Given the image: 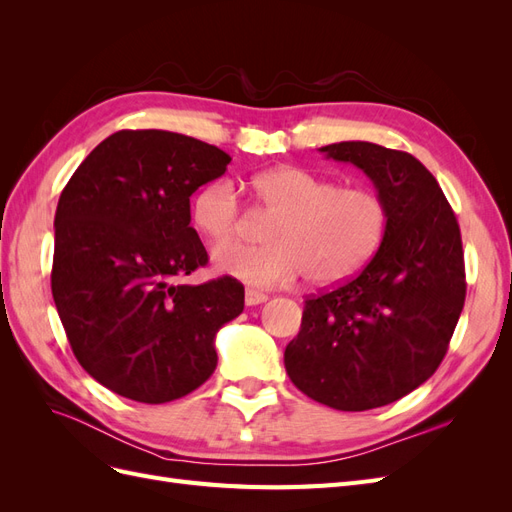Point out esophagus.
Instances as JSON below:
<instances>
[{"mask_svg":"<svg viewBox=\"0 0 512 512\" xmlns=\"http://www.w3.org/2000/svg\"><path fill=\"white\" fill-rule=\"evenodd\" d=\"M269 297L265 292H260V290H254V288H247L245 290V305H250V307H254V305H260V303H265Z\"/></svg>","mask_w":512,"mask_h":512,"instance_id":"1","label":"esophagus"}]
</instances>
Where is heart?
<instances>
[{
  "label": "heart",
  "mask_w": 512,
  "mask_h": 512,
  "mask_svg": "<svg viewBox=\"0 0 512 512\" xmlns=\"http://www.w3.org/2000/svg\"><path fill=\"white\" fill-rule=\"evenodd\" d=\"M256 205L273 213L262 247H222L215 267L237 280L277 288L301 275L312 286L350 280L374 258L389 228L386 200L371 188L339 183L297 166L262 170L247 181ZM192 222L211 245L235 241L241 226L239 198L226 181L194 196Z\"/></svg>",
  "instance_id": "1"
}]
</instances>
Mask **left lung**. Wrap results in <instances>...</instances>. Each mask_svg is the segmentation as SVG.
Returning a JSON list of instances; mask_svg holds the SVG:
<instances>
[{
  "label": "left lung",
  "mask_w": 512,
  "mask_h": 512,
  "mask_svg": "<svg viewBox=\"0 0 512 512\" xmlns=\"http://www.w3.org/2000/svg\"><path fill=\"white\" fill-rule=\"evenodd\" d=\"M320 151L374 181L389 228L359 275L307 297L284 365L318 404L363 412L412 393L442 363L466 301L461 232L436 177L410 153L365 141Z\"/></svg>",
  "instance_id": "left-lung-1"
}]
</instances>
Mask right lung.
<instances>
[{
	"mask_svg": "<svg viewBox=\"0 0 512 512\" xmlns=\"http://www.w3.org/2000/svg\"><path fill=\"white\" fill-rule=\"evenodd\" d=\"M215 145L166 130L102 141L59 196L51 290L76 361L113 393L166 404L218 365L215 333L243 312L235 277L192 286L207 265L190 196L226 173Z\"/></svg>",
	"mask_w": 512,
	"mask_h": 512,
	"instance_id": "add662e5",
	"label": "right lung"
}]
</instances>
